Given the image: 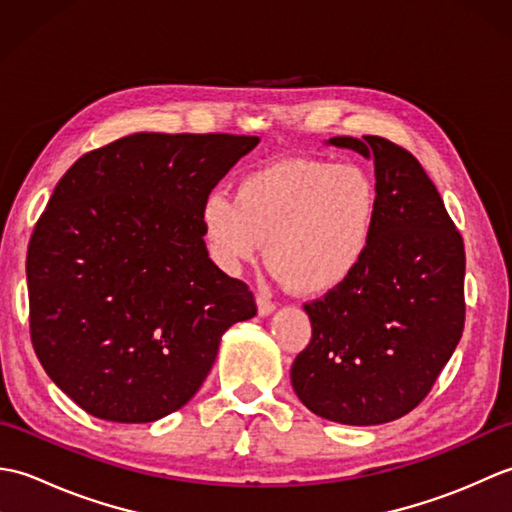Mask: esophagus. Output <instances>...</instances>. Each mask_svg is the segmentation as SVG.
Returning a JSON list of instances; mask_svg holds the SVG:
<instances>
[{
	"label": "esophagus",
	"mask_w": 512,
	"mask_h": 512,
	"mask_svg": "<svg viewBox=\"0 0 512 512\" xmlns=\"http://www.w3.org/2000/svg\"><path fill=\"white\" fill-rule=\"evenodd\" d=\"M275 308H277L275 301H270L264 295H257V310H259V314H262V317H268V314H273Z\"/></svg>",
	"instance_id": "obj_1"
}]
</instances>
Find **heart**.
<instances>
[{
  "label": "heart",
  "mask_w": 512,
  "mask_h": 512,
  "mask_svg": "<svg viewBox=\"0 0 512 512\" xmlns=\"http://www.w3.org/2000/svg\"><path fill=\"white\" fill-rule=\"evenodd\" d=\"M378 189L363 169L286 158L248 171L231 193L213 191L200 209L204 244L226 273L268 262L301 295L347 284L372 248Z\"/></svg>",
  "instance_id": "b5f03b06"
}]
</instances>
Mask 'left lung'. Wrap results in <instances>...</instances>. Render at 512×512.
Masks as SVG:
<instances>
[{
    "instance_id": "1",
    "label": "left lung",
    "mask_w": 512,
    "mask_h": 512,
    "mask_svg": "<svg viewBox=\"0 0 512 512\" xmlns=\"http://www.w3.org/2000/svg\"><path fill=\"white\" fill-rule=\"evenodd\" d=\"M328 145L374 160L378 222L358 273L306 303L312 339L290 369L312 413L369 427L416 409L464 330V242L420 162L380 136Z\"/></svg>"
}]
</instances>
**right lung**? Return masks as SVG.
Listing matches in <instances>:
<instances>
[{
    "instance_id": "add662e5",
    "label": "right lung",
    "mask_w": 512,
    "mask_h": 512,
    "mask_svg": "<svg viewBox=\"0 0 512 512\" xmlns=\"http://www.w3.org/2000/svg\"><path fill=\"white\" fill-rule=\"evenodd\" d=\"M257 143L132 134L57 182L28 244L30 339L52 383L92 416L136 424L184 407L222 334L257 314L200 226L206 195Z\"/></svg>"
}]
</instances>
